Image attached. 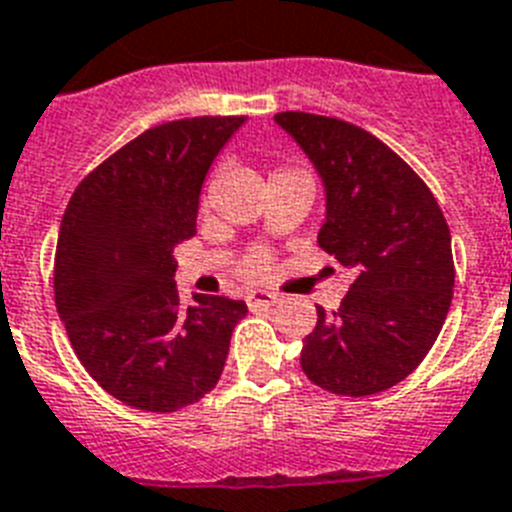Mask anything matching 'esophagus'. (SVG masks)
<instances>
[{
    "instance_id": "esophagus-1",
    "label": "esophagus",
    "mask_w": 512,
    "mask_h": 512,
    "mask_svg": "<svg viewBox=\"0 0 512 512\" xmlns=\"http://www.w3.org/2000/svg\"><path fill=\"white\" fill-rule=\"evenodd\" d=\"M246 301L248 308H269L280 301V295L269 293V290H253V293H248Z\"/></svg>"
}]
</instances>
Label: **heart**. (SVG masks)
<instances>
[{"label": "heart", "mask_w": 512, "mask_h": 512, "mask_svg": "<svg viewBox=\"0 0 512 512\" xmlns=\"http://www.w3.org/2000/svg\"><path fill=\"white\" fill-rule=\"evenodd\" d=\"M280 172H301V170H295V167H282V170H277L274 175H280ZM269 272H272V256H269L266 251H251L238 266L240 277L251 282L264 280Z\"/></svg>", "instance_id": "obj_1"}]
</instances>
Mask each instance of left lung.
Returning a JSON list of instances; mask_svg holds the SVG:
<instances>
[{
    "mask_svg": "<svg viewBox=\"0 0 512 512\" xmlns=\"http://www.w3.org/2000/svg\"><path fill=\"white\" fill-rule=\"evenodd\" d=\"M277 125L327 190L319 248L356 274L340 308H316L301 366L348 398L403 382L432 350L455 285L450 227L421 177L379 138L337 117L280 112Z\"/></svg>",
    "mask_w": 512,
    "mask_h": 512,
    "instance_id": "1",
    "label": "left lung"
}]
</instances>
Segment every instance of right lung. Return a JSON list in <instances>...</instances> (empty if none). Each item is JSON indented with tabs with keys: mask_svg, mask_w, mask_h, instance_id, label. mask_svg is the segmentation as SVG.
<instances>
[{
	"mask_svg": "<svg viewBox=\"0 0 512 512\" xmlns=\"http://www.w3.org/2000/svg\"><path fill=\"white\" fill-rule=\"evenodd\" d=\"M246 117H188L146 130L88 172L59 225L54 303L83 369L125 405L172 413L222 377L243 301L175 285L177 243L196 232L214 156Z\"/></svg>",
	"mask_w": 512,
	"mask_h": 512,
	"instance_id": "add662e5",
	"label": "right lung"
}]
</instances>
